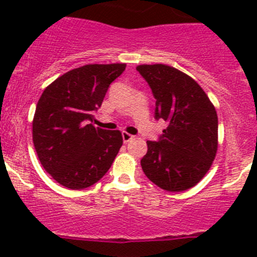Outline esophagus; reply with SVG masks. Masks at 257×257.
<instances>
[{
    "label": "esophagus",
    "mask_w": 257,
    "mask_h": 257,
    "mask_svg": "<svg viewBox=\"0 0 257 257\" xmlns=\"http://www.w3.org/2000/svg\"><path fill=\"white\" fill-rule=\"evenodd\" d=\"M121 137H123V142L125 144L129 143V142H132L134 139V136H132V134L126 133V132H123V133H121Z\"/></svg>",
    "instance_id": "esophagus-1"
}]
</instances>
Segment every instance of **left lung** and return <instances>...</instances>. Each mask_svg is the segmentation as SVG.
Returning <instances> with one entry per match:
<instances>
[{"label": "left lung", "instance_id": "8db88e82", "mask_svg": "<svg viewBox=\"0 0 257 257\" xmlns=\"http://www.w3.org/2000/svg\"><path fill=\"white\" fill-rule=\"evenodd\" d=\"M137 69L157 99L155 118L168 123L159 142H147L142 169L163 190H188L205 177L216 157V109L203 88L174 67L141 64Z\"/></svg>", "mask_w": 257, "mask_h": 257}]
</instances>
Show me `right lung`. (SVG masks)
I'll list each match as a JSON object with an SVG mask.
<instances>
[{"label":"right lung","instance_id":"right-lung-1","mask_svg":"<svg viewBox=\"0 0 257 257\" xmlns=\"http://www.w3.org/2000/svg\"><path fill=\"white\" fill-rule=\"evenodd\" d=\"M125 63L85 64L62 74L46 87L32 121L36 153L46 172L72 190L88 188L113 164L123 137L92 124L108 87Z\"/></svg>","mask_w":257,"mask_h":257}]
</instances>
